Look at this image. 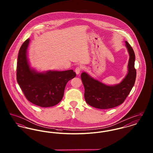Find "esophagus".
<instances>
[{"instance_id":"1","label":"esophagus","mask_w":153,"mask_h":153,"mask_svg":"<svg viewBox=\"0 0 153 153\" xmlns=\"http://www.w3.org/2000/svg\"><path fill=\"white\" fill-rule=\"evenodd\" d=\"M81 70H82V68L81 66H77L75 69V72L77 74H79L80 73V72L81 71Z\"/></svg>"}]
</instances>
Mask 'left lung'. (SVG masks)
Returning a JSON list of instances; mask_svg holds the SVG:
<instances>
[{
    "mask_svg": "<svg viewBox=\"0 0 153 153\" xmlns=\"http://www.w3.org/2000/svg\"><path fill=\"white\" fill-rule=\"evenodd\" d=\"M126 44L130 54L128 72L119 84L108 86L91 77L87 73H81L85 100L89 105L99 109L114 108L122 104L131 92L137 76L134 67L135 56L131 45L127 41Z\"/></svg>",
    "mask_w": 153,
    "mask_h": 153,
    "instance_id": "8db88e82",
    "label": "left lung"
}]
</instances>
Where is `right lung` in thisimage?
<instances>
[{
  "label": "right lung",
  "mask_w": 153,
  "mask_h": 153,
  "mask_svg": "<svg viewBox=\"0 0 153 153\" xmlns=\"http://www.w3.org/2000/svg\"><path fill=\"white\" fill-rule=\"evenodd\" d=\"M29 39L22 45L18 54L16 80L26 98L41 107H52L62 100L66 83L76 77L73 70L37 73L30 68L26 56Z\"/></svg>",
  "instance_id": "right-lung-1"
}]
</instances>
